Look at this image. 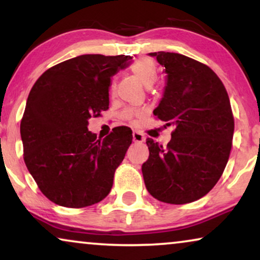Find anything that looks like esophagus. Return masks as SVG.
Segmentation results:
<instances>
[{"mask_svg":"<svg viewBox=\"0 0 260 260\" xmlns=\"http://www.w3.org/2000/svg\"><path fill=\"white\" fill-rule=\"evenodd\" d=\"M133 140H134V142H138V143H140V142H143L144 141L143 134H141L140 131L134 130L133 131Z\"/></svg>","mask_w":260,"mask_h":260,"instance_id":"obj_1","label":"esophagus"}]
</instances>
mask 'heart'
<instances>
[{
    "label": "heart",
    "mask_w": 260,
    "mask_h": 260,
    "mask_svg": "<svg viewBox=\"0 0 260 260\" xmlns=\"http://www.w3.org/2000/svg\"><path fill=\"white\" fill-rule=\"evenodd\" d=\"M131 72L134 76L141 81L144 86L150 87L152 84L155 83L156 77H157V66H156L155 61L150 58H141L133 62L131 65ZM138 115V112L129 110L125 112L126 118H131V117Z\"/></svg>",
    "instance_id": "1"
}]
</instances>
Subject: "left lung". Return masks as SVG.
I'll use <instances>...</instances> for the list:
<instances>
[{
  "label": "left lung",
  "instance_id": "8db88e82",
  "mask_svg": "<svg viewBox=\"0 0 260 260\" xmlns=\"http://www.w3.org/2000/svg\"><path fill=\"white\" fill-rule=\"evenodd\" d=\"M149 55L167 73L154 115L175 130L167 147L147 140L149 158L142 166L145 187L167 204L197 201L215 186L229 161L234 133L229 94L205 63L179 53Z\"/></svg>",
  "mask_w": 260,
  "mask_h": 260
}]
</instances>
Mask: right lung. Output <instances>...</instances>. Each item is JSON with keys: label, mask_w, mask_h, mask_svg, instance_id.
I'll use <instances>...</instances> for the list:
<instances>
[{"label": "right lung", "mask_w": 260, "mask_h": 260, "mask_svg": "<svg viewBox=\"0 0 260 260\" xmlns=\"http://www.w3.org/2000/svg\"><path fill=\"white\" fill-rule=\"evenodd\" d=\"M129 55L84 54L51 67L28 95L20 133L23 159L52 202L81 208L110 193L116 169L133 142L119 127L104 140L88 131V119L109 109L111 77Z\"/></svg>", "instance_id": "obj_1"}]
</instances>
